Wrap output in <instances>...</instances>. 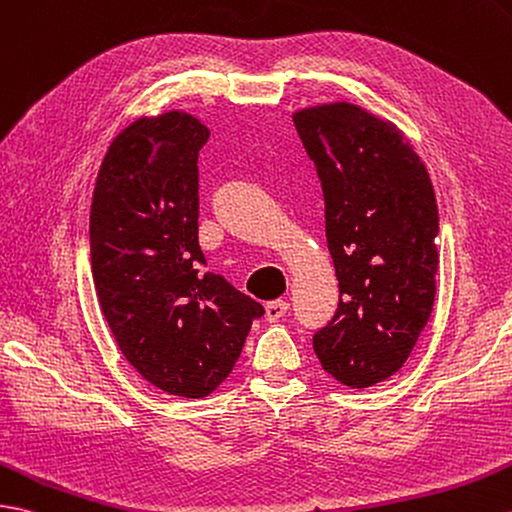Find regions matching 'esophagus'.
Listing matches in <instances>:
<instances>
[{
	"instance_id": "obj_1",
	"label": "esophagus",
	"mask_w": 512,
	"mask_h": 512,
	"mask_svg": "<svg viewBox=\"0 0 512 512\" xmlns=\"http://www.w3.org/2000/svg\"><path fill=\"white\" fill-rule=\"evenodd\" d=\"M288 310H290V303L288 301H283V299L270 301L266 305V318L270 320V323H277L279 318H283L285 314H288Z\"/></svg>"
}]
</instances>
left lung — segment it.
<instances>
[{
  "mask_svg": "<svg viewBox=\"0 0 512 512\" xmlns=\"http://www.w3.org/2000/svg\"><path fill=\"white\" fill-rule=\"evenodd\" d=\"M325 196L340 301L316 331L325 371L349 388L406 364L432 314L438 209L425 163L401 130L349 102L292 115Z\"/></svg>",
  "mask_w": 512,
  "mask_h": 512,
  "instance_id": "left-lung-1",
  "label": "left lung"
}]
</instances>
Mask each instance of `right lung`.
Returning <instances> with one entry per match:
<instances>
[{"label":"right lung","mask_w":512,"mask_h":512,"mask_svg":"<svg viewBox=\"0 0 512 512\" xmlns=\"http://www.w3.org/2000/svg\"><path fill=\"white\" fill-rule=\"evenodd\" d=\"M209 128L185 111L117 135L93 189L91 272L117 347L168 395L202 399L229 377L264 307L207 272L198 244V152Z\"/></svg>","instance_id":"obj_1"}]
</instances>
